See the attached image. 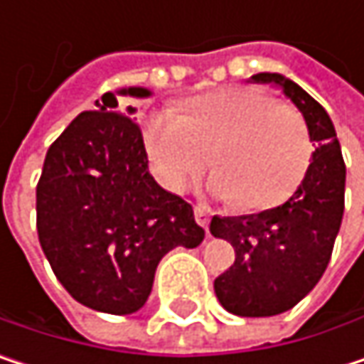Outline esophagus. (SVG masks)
<instances>
[{"mask_svg": "<svg viewBox=\"0 0 364 364\" xmlns=\"http://www.w3.org/2000/svg\"><path fill=\"white\" fill-rule=\"evenodd\" d=\"M193 215H196V221L198 225H202L204 230H208V221H210V208L204 206V204H196L193 208Z\"/></svg>", "mask_w": 364, "mask_h": 364, "instance_id": "34e87169", "label": "esophagus"}]
</instances>
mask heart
<instances>
[{
	"mask_svg": "<svg viewBox=\"0 0 364 364\" xmlns=\"http://www.w3.org/2000/svg\"><path fill=\"white\" fill-rule=\"evenodd\" d=\"M141 134L158 179L173 191H181L215 149L219 168L206 189L251 210L289 200L314 156L301 113L247 86L198 95L185 103V113L177 107L151 111Z\"/></svg>",
	"mask_w": 364,
	"mask_h": 364,
	"instance_id": "obj_1",
	"label": "heart"
}]
</instances>
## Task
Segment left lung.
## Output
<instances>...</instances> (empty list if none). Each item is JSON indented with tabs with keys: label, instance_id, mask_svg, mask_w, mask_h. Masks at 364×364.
<instances>
[{
	"label": "left lung",
	"instance_id": "obj_1",
	"mask_svg": "<svg viewBox=\"0 0 364 364\" xmlns=\"http://www.w3.org/2000/svg\"><path fill=\"white\" fill-rule=\"evenodd\" d=\"M301 111L316 145L295 193L257 215L213 217L210 234L232 242L236 261L219 278V304L236 316H276L297 306L321 280L343 217L346 164L335 126L321 103L280 73H257Z\"/></svg>",
	"mask_w": 364,
	"mask_h": 364
}]
</instances>
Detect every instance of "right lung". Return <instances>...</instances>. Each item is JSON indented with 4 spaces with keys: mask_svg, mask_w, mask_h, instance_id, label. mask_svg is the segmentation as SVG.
<instances>
[{
    "mask_svg": "<svg viewBox=\"0 0 364 364\" xmlns=\"http://www.w3.org/2000/svg\"><path fill=\"white\" fill-rule=\"evenodd\" d=\"M149 88L107 92L50 145L37 183V236L67 293L105 314H132L151 293L160 259L196 249L204 230L181 196L149 175L134 107Z\"/></svg>",
    "mask_w": 364,
    "mask_h": 364,
    "instance_id": "obj_1",
    "label": "right lung"
}]
</instances>
